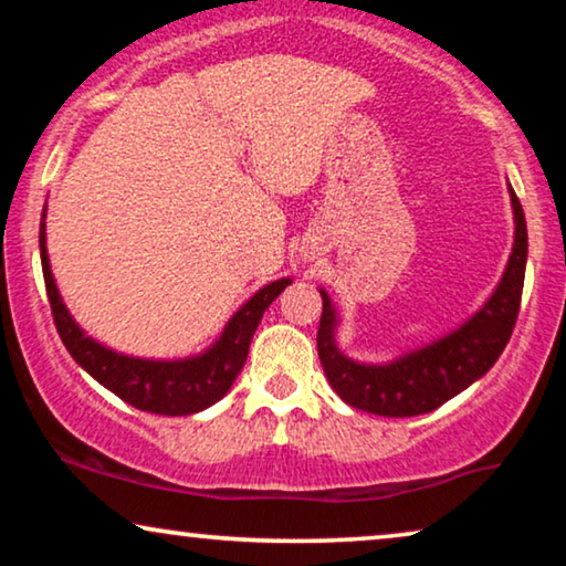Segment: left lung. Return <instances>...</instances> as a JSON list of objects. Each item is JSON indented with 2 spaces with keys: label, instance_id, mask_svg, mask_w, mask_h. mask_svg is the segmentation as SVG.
<instances>
[{
  "label": "left lung",
  "instance_id": "left-lung-1",
  "mask_svg": "<svg viewBox=\"0 0 566 566\" xmlns=\"http://www.w3.org/2000/svg\"><path fill=\"white\" fill-rule=\"evenodd\" d=\"M510 200L515 216V242L497 289L459 329L420 350L405 353L381 366L347 358L345 353H339L335 339V306L327 291H319L324 308L316 332V350L339 399L363 412L381 417L424 415L469 389L497 363L521 312L525 260H528V229L513 188H510Z\"/></svg>",
  "mask_w": 566,
  "mask_h": 566
}]
</instances>
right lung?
<instances>
[{"instance_id":"obj_1","label":"right lung","mask_w":566,"mask_h":566,"mask_svg":"<svg viewBox=\"0 0 566 566\" xmlns=\"http://www.w3.org/2000/svg\"><path fill=\"white\" fill-rule=\"evenodd\" d=\"M41 265L45 293H49L53 324H56L61 343L87 374L111 389L115 397L128 401L130 407L142 409L151 415H196L200 409L211 407L234 384L239 370L244 368L247 353L254 329L265 314V308L281 296L291 277L265 285L239 312L231 316L221 337L208 347L206 353L192 355L182 360H146L130 358V355L115 353L111 347L95 343V339L84 335L80 324L72 319L69 308L61 301V293L53 281L49 250H45V208L41 221Z\"/></svg>"}]
</instances>
